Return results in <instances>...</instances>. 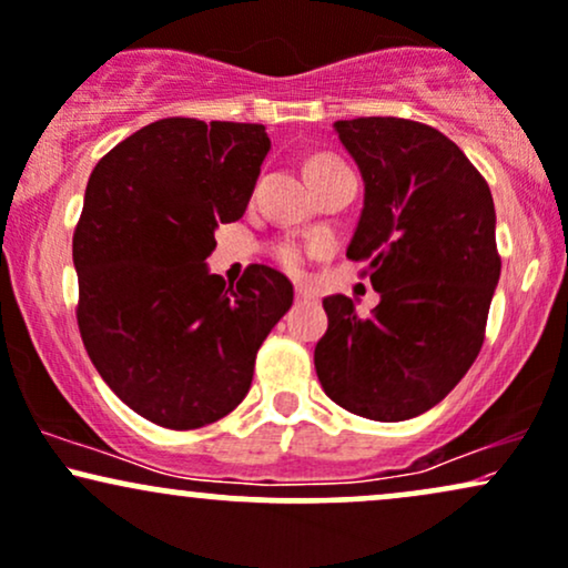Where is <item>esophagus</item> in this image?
<instances>
[{
  "label": "esophagus",
  "instance_id": "34e87169",
  "mask_svg": "<svg viewBox=\"0 0 568 568\" xmlns=\"http://www.w3.org/2000/svg\"><path fill=\"white\" fill-rule=\"evenodd\" d=\"M314 291L306 288V285H296V302H314Z\"/></svg>",
  "mask_w": 568,
  "mask_h": 568
}]
</instances>
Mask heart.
<instances>
[{"label":"heart","instance_id":"obj_1","mask_svg":"<svg viewBox=\"0 0 568 568\" xmlns=\"http://www.w3.org/2000/svg\"><path fill=\"white\" fill-rule=\"evenodd\" d=\"M323 163H333V159H327V155H317V159L310 161V169L323 166ZM314 254H317V245L298 241V237H283V241L272 245V256H275V262L283 266V270L293 272V275H302L306 264L314 258Z\"/></svg>","mask_w":568,"mask_h":568}]
</instances>
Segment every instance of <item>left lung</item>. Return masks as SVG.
Returning a JSON list of instances; mask_svg holds the SVG:
<instances>
[{
    "label": "left lung",
    "instance_id": "8db88e82",
    "mask_svg": "<svg viewBox=\"0 0 568 568\" xmlns=\"http://www.w3.org/2000/svg\"><path fill=\"white\" fill-rule=\"evenodd\" d=\"M365 180V206L346 248L365 262L381 304L359 317L327 296L314 367L336 405L371 420H407L460 384L479 357L500 280L495 203L453 140L394 115L336 121Z\"/></svg>",
    "mask_w": 568,
    "mask_h": 568
}]
</instances>
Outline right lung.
I'll return each instance as SVG.
<instances>
[{"mask_svg": "<svg viewBox=\"0 0 568 568\" xmlns=\"http://www.w3.org/2000/svg\"><path fill=\"white\" fill-rule=\"evenodd\" d=\"M272 142L262 124L161 119L94 166L73 230L77 323L124 405L174 432L209 426L248 394L258 346L293 285L251 264L209 275L214 230L243 216Z\"/></svg>", "mask_w": 568, "mask_h": 568, "instance_id": "obj_1", "label": "right lung"}]
</instances>
